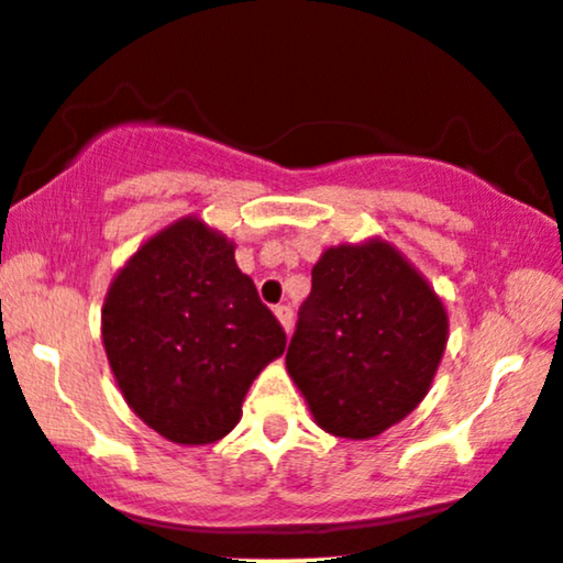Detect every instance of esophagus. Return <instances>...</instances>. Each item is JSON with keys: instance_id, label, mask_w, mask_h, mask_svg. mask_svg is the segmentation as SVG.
Listing matches in <instances>:
<instances>
[{"instance_id": "1", "label": "esophagus", "mask_w": 563, "mask_h": 563, "mask_svg": "<svg viewBox=\"0 0 563 563\" xmlns=\"http://www.w3.org/2000/svg\"><path fill=\"white\" fill-rule=\"evenodd\" d=\"M275 317L280 319V324H283V330H286L288 334H290V327H294V309H290V306H275Z\"/></svg>"}]
</instances>
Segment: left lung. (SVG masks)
<instances>
[{
	"label": "left lung",
	"instance_id": "obj_1",
	"mask_svg": "<svg viewBox=\"0 0 563 563\" xmlns=\"http://www.w3.org/2000/svg\"><path fill=\"white\" fill-rule=\"evenodd\" d=\"M446 332L441 298L393 244H340L311 269L286 366L327 433L372 439L429 393Z\"/></svg>",
	"mask_w": 563,
	"mask_h": 563
}]
</instances>
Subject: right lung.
<instances>
[{"label":"right lung","instance_id":"obj_1","mask_svg":"<svg viewBox=\"0 0 563 563\" xmlns=\"http://www.w3.org/2000/svg\"><path fill=\"white\" fill-rule=\"evenodd\" d=\"M233 241L189 216L147 239L113 277L103 347L124 400L174 444H212L286 332L233 260Z\"/></svg>","mask_w":563,"mask_h":563}]
</instances>
